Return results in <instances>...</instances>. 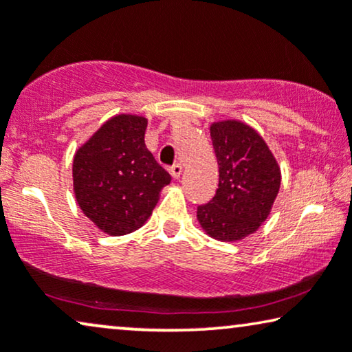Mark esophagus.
Returning <instances> with one entry per match:
<instances>
[{
    "label": "esophagus",
    "instance_id": "esophagus-1",
    "mask_svg": "<svg viewBox=\"0 0 352 352\" xmlns=\"http://www.w3.org/2000/svg\"><path fill=\"white\" fill-rule=\"evenodd\" d=\"M182 171H184V168H182L181 163H176L175 166H171V168H170V173H171V176L175 177V179H179L181 175H182Z\"/></svg>",
    "mask_w": 352,
    "mask_h": 352
}]
</instances>
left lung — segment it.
Listing matches in <instances>:
<instances>
[{"label":"left lung","instance_id":"8db88e82","mask_svg":"<svg viewBox=\"0 0 352 352\" xmlns=\"http://www.w3.org/2000/svg\"><path fill=\"white\" fill-rule=\"evenodd\" d=\"M210 134L219 187L210 204L199 206L197 219L208 237L240 242L271 214L280 189V166L261 134L240 120L213 122Z\"/></svg>","mask_w":352,"mask_h":352}]
</instances>
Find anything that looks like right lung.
<instances>
[{"label": "right lung", "instance_id": "add662e5", "mask_svg": "<svg viewBox=\"0 0 352 352\" xmlns=\"http://www.w3.org/2000/svg\"><path fill=\"white\" fill-rule=\"evenodd\" d=\"M147 123L142 115H113L74 155L76 204L100 232L112 237L142 228L171 182L144 142Z\"/></svg>", "mask_w": 352, "mask_h": 352}]
</instances>
